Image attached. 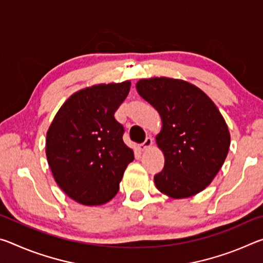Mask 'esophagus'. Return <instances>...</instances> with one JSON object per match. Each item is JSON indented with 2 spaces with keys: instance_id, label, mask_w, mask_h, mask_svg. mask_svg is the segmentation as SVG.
<instances>
[{
  "instance_id": "esophagus-1",
  "label": "esophagus",
  "mask_w": 263,
  "mask_h": 263,
  "mask_svg": "<svg viewBox=\"0 0 263 263\" xmlns=\"http://www.w3.org/2000/svg\"><path fill=\"white\" fill-rule=\"evenodd\" d=\"M153 145V139L151 137H147L145 139V141L142 142V144H140V145H138V151H140V152H142V151H145V149H147V148H149L151 146Z\"/></svg>"
}]
</instances>
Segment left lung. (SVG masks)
<instances>
[{"label": "left lung", "instance_id": "8db88e82", "mask_svg": "<svg viewBox=\"0 0 263 263\" xmlns=\"http://www.w3.org/2000/svg\"><path fill=\"white\" fill-rule=\"evenodd\" d=\"M136 88L161 117L155 140L164 167L154 176L155 186L175 199L201 193L229 153L231 136L220 111L205 92L184 80L141 79Z\"/></svg>", "mask_w": 263, "mask_h": 263}]
</instances>
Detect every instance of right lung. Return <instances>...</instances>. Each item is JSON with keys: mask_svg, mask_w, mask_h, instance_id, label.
<instances>
[{"mask_svg": "<svg viewBox=\"0 0 263 263\" xmlns=\"http://www.w3.org/2000/svg\"><path fill=\"white\" fill-rule=\"evenodd\" d=\"M131 82L100 83L69 96L46 135V158L57 184L82 205H102L119 190L133 149L115 118Z\"/></svg>", "mask_w": 263, "mask_h": 263, "instance_id": "add662e5", "label": "right lung"}]
</instances>
